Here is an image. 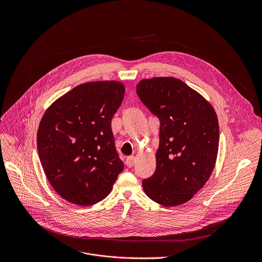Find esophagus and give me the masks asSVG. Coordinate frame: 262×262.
<instances>
[{
    "mask_svg": "<svg viewBox=\"0 0 262 262\" xmlns=\"http://www.w3.org/2000/svg\"><path fill=\"white\" fill-rule=\"evenodd\" d=\"M135 164V157L134 156H128L126 158V165L128 167H132Z\"/></svg>",
    "mask_w": 262,
    "mask_h": 262,
    "instance_id": "34e87169",
    "label": "esophagus"
}]
</instances>
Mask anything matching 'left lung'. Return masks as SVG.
I'll return each mask as SVG.
<instances>
[{"label": "left lung", "instance_id": "8db88e82", "mask_svg": "<svg viewBox=\"0 0 262 262\" xmlns=\"http://www.w3.org/2000/svg\"><path fill=\"white\" fill-rule=\"evenodd\" d=\"M140 101L160 121L156 169L142 187L165 207L185 204L211 177L219 148V123L214 108L176 77L142 79Z\"/></svg>", "mask_w": 262, "mask_h": 262}]
</instances>
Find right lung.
<instances>
[{
  "mask_svg": "<svg viewBox=\"0 0 262 262\" xmlns=\"http://www.w3.org/2000/svg\"><path fill=\"white\" fill-rule=\"evenodd\" d=\"M125 86L115 80L79 84L43 115L37 150L44 173L64 200L91 206L111 191L123 161L115 147L111 121Z\"/></svg>",
  "mask_w": 262,
  "mask_h": 262,
  "instance_id": "add662e5",
  "label": "right lung"
}]
</instances>
